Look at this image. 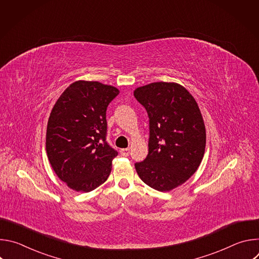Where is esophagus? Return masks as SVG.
<instances>
[{"instance_id": "1", "label": "esophagus", "mask_w": 259, "mask_h": 259, "mask_svg": "<svg viewBox=\"0 0 259 259\" xmlns=\"http://www.w3.org/2000/svg\"><path fill=\"white\" fill-rule=\"evenodd\" d=\"M120 154H121V156H123V157H127V156H129V154H130V150H129V149H122V150L120 151Z\"/></svg>"}]
</instances>
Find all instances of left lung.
Masks as SVG:
<instances>
[{
    "label": "left lung",
    "instance_id": "obj_1",
    "mask_svg": "<svg viewBox=\"0 0 259 259\" xmlns=\"http://www.w3.org/2000/svg\"><path fill=\"white\" fill-rule=\"evenodd\" d=\"M150 119L149 154L136 163L140 179L154 190L169 192L199 168L206 146V129L193 95L177 83L156 82L134 90Z\"/></svg>",
    "mask_w": 259,
    "mask_h": 259
}]
</instances>
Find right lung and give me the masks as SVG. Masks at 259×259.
<instances>
[{"instance_id":"1","label":"right lung","mask_w":259,"mask_h":259,"mask_svg":"<svg viewBox=\"0 0 259 259\" xmlns=\"http://www.w3.org/2000/svg\"><path fill=\"white\" fill-rule=\"evenodd\" d=\"M119 89L95 81L70 84L57 99L48 120L46 152L60 180L88 193L105 182L118 152L106 138V108Z\"/></svg>"}]
</instances>
